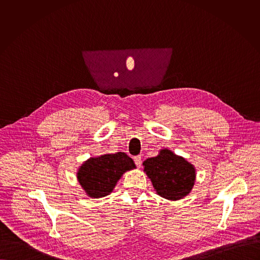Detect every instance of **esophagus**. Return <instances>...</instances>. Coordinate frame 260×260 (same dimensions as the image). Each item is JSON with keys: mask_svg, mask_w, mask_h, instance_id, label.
I'll list each match as a JSON object with an SVG mask.
<instances>
[{"mask_svg": "<svg viewBox=\"0 0 260 260\" xmlns=\"http://www.w3.org/2000/svg\"><path fill=\"white\" fill-rule=\"evenodd\" d=\"M134 162H135L136 166H137L138 168H140L141 165H142V158H141V156H135V157H134Z\"/></svg>", "mask_w": 260, "mask_h": 260, "instance_id": "esophagus-1", "label": "esophagus"}]
</instances>
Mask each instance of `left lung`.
Listing matches in <instances>:
<instances>
[{"label": "left lung", "mask_w": 260, "mask_h": 260, "mask_svg": "<svg viewBox=\"0 0 260 260\" xmlns=\"http://www.w3.org/2000/svg\"><path fill=\"white\" fill-rule=\"evenodd\" d=\"M143 166L156 193L167 200L184 198L195 183L194 165L169 149H161L156 157L146 159Z\"/></svg>", "instance_id": "obj_1"}]
</instances>
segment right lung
Here are the masks:
<instances>
[{
  "instance_id": "1",
  "label": "right lung",
  "mask_w": 260,
  "mask_h": 260,
  "mask_svg": "<svg viewBox=\"0 0 260 260\" xmlns=\"http://www.w3.org/2000/svg\"><path fill=\"white\" fill-rule=\"evenodd\" d=\"M135 168L134 161L124 152L103 154L86 160L78 169L77 180L87 196L101 198L111 193L126 171Z\"/></svg>"
}]
</instances>
